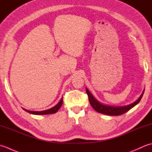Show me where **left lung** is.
Returning <instances> with one entry per match:
<instances>
[{
  "label": "left lung",
  "mask_w": 152,
  "mask_h": 152,
  "mask_svg": "<svg viewBox=\"0 0 152 152\" xmlns=\"http://www.w3.org/2000/svg\"><path fill=\"white\" fill-rule=\"evenodd\" d=\"M86 94H87L88 96V100L90 104L92 106V107L94 108V110L97 111V112L106 114V115H122V114L126 113V111H128L136 105L139 103V102L140 101L142 96L144 94V92H142V94L138 100L133 102L132 104L128 105V106H119V107H114V106H106V105H104L102 104H100V102L97 101L96 99L93 97V96L91 94V92L88 91L87 88H86Z\"/></svg>",
  "instance_id": "1"
}]
</instances>
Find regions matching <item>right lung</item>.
<instances>
[{"mask_svg": "<svg viewBox=\"0 0 152 152\" xmlns=\"http://www.w3.org/2000/svg\"><path fill=\"white\" fill-rule=\"evenodd\" d=\"M62 104H63V98L61 99V100L59 102V103L57 105H56L55 106L50 108V109L49 110L42 111H29L26 110H25V111H26L27 112H28L29 113L35 114V115H48V114H52V113H56L58 111V110L61 107Z\"/></svg>", "mask_w": 152, "mask_h": 152, "instance_id": "add662e5", "label": "right lung"}]
</instances>
